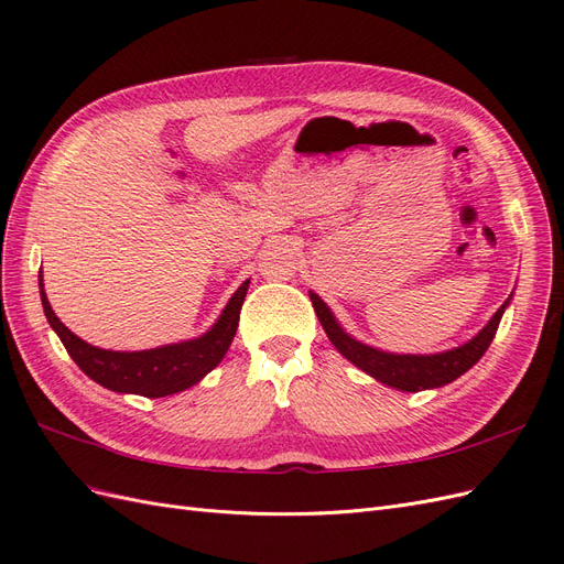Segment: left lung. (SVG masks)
Segmentation results:
<instances>
[{
  "label": "left lung",
  "instance_id": "obj_1",
  "mask_svg": "<svg viewBox=\"0 0 564 564\" xmlns=\"http://www.w3.org/2000/svg\"><path fill=\"white\" fill-rule=\"evenodd\" d=\"M510 299H513V294L506 299V303L491 315V319L485 324V327L470 340H466L464 346L442 350V352H431V355H409V352L402 355V352H388L381 348H373L362 344V340L352 338L344 327H340V322L334 317L329 305L324 303L315 292H311L317 319L322 324V329L327 332L334 348L357 369L369 373L371 379L404 392L442 388L456 381L460 373H466L473 365H477V360L487 352L489 344L494 340V334L499 329V322L510 305Z\"/></svg>",
  "mask_w": 564,
  "mask_h": 564
}]
</instances>
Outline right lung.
<instances>
[{
	"label": "right lung",
	"instance_id": "obj_1",
	"mask_svg": "<svg viewBox=\"0 0 564 564\" xmlns=\"http://www.w3.org/2000/svg\"><path fill=\"white\" fill-rule=\"evenodd\" d=\"M247 289L249 280L240 284V289H237L226 303L224 313L218 315L209 332H204L202 336L178 340V344H166L160 348L129 352L96 348L67 329L56 317L54 308H51L44 292V280L40 275V296L44 315L51 324V329L58 334L67 355L75 360V365L87 373L91 381L108 390L131 392V395H143L152 400L187 390L207 377L214 367H218L235 338Z\"/></svg>",
	"mask_w": 564,
	"mask_h": 564
}]
</instances>
